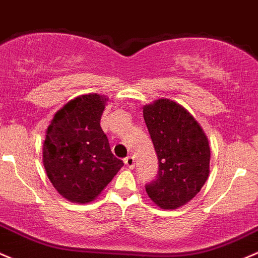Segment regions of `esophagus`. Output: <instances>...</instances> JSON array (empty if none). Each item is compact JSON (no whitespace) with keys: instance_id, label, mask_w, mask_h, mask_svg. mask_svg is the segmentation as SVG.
<instances>
[{"instance_id":"34e87169","label":"esophagus","mask_w":258,"mask_h":258,"mask_svg":"<svg viewBox=\"0 0 258 258\" xmlns=\"http://www.w3.org/2000/svg\"><path fill=\"white\" fill-rule=\"evenodd\" d=\"M124 164L127 165V167L128 168H134L135 167V158L132 156H128V157H126V158H124Z\"/></svg>"}]
</instances>
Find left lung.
<instances>
[{"label": "left lung", "mask_w": 258, "mask_h": 258, "mask_svg": "<svg viewBox=\"0 0 258 258\" xmlns=\"http://www.w3.org/2000/svg\"><path fill=\"white\" fill-rule=\"evenodd\" d=\"M158 158V174L146 191L162 209H177L200 191L209 177L210 147L204 131L183 106L168 99L143 108Z\"/></svg>", "instance_id": "left-lung-1"}]
</instances>
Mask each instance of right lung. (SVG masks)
<instances>
[{
	"instance_id": "1",
	"label": "right lung",
	"mask_w": 258,
	"mask_h": 258,
	"mask_svg": "<svg viewBox=\"0 0 258 258\" xmlns=\"http://www.w3.org/2000/svg\"><path fill=\"white\" fill-rule=\"evenodd\" d=\"M107 99L83 95L54 115L43 143V164L58 193L74 203H89L123 165L100 126Z\"/></svg>"
}]
</instances>
